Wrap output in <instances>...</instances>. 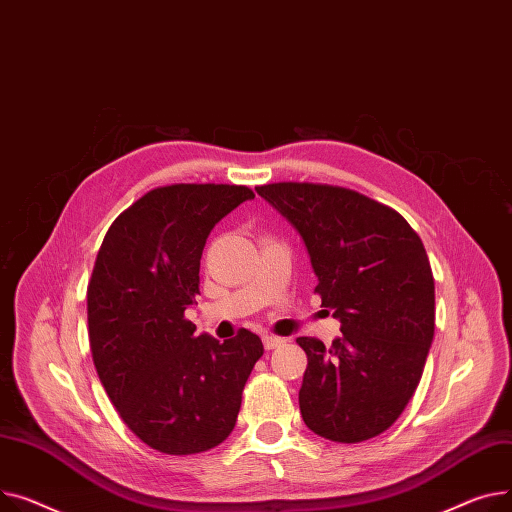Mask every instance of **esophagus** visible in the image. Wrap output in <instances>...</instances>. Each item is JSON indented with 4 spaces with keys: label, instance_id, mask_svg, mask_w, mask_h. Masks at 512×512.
<instances>
[{
    "label": "esophagus",
    "instance_id": "1",
    "mask_svg": "<svg viewBox=\"0 0 512 512\" xmlns=\"http://www.w3.org/2000/svg\"><path fill=\"white\" fill-rule=\"evenodd\" d=\"M262 343H264V349L266 351H273V349H277V347H281L285 341L281 339V337H273V335H264L262 337Z\"/></svg>",
    "mask_w": 512,
    "mask_h": 512
}]
</instances>
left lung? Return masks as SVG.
Segmentation results:
<instances>
[{"label":"left lung","instance_id":"left-lung-1","mask_svg":"<svg viewBox=\"0 0 512 512\" xmlns=\"http://www.w3.org/2000/svg\"><path fill=\"white\" fill-rule=\"evenodd\" d=\"M256 192L302 235L314 291L341 322L330 347L297 339L308 355L304 422L333 442L374 438L407 407L434 339V277L422 239L397 210L355 190L281 182Z\"/></svg>","mask_w":512,"mask_h":512}]
</instances>
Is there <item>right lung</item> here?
<instances>
[{"mask_svg":"<svg viewBox=\"0 0 512 512\" xmlns=\"http://www.w3.org/2000/svg\"><path fill=\"white\" fill-rule=\"evenodd\" d=\"M246 186L173 184L146 192L109 227L86 291L88 339L101 384L126 426L165 455L221 444L264 347L196 337L184 312L200 295L208 233L242 202Z\"/></svg>","mask_w":512,"mask_h":512,"instance_id":"obj_1","label":"right lung"}]
</instances>
